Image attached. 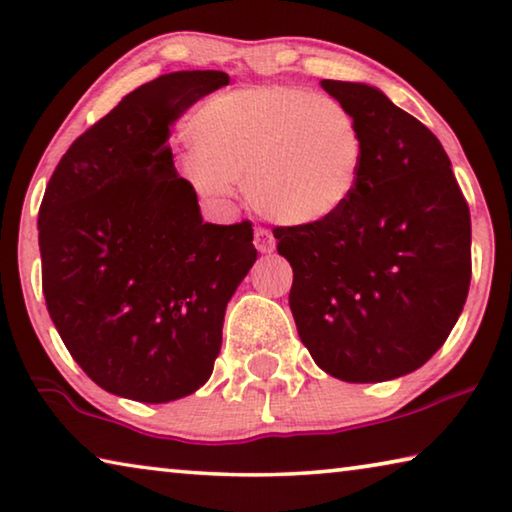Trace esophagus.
I'll return each instance as SVG.
<instances>
[{
	"instance_id": "obj_1",
	"label": "esophagus",
	"mask_w": 512,
	"mask_h": 512,
	"mask_svg": "<svg viewBox=\"0 0 512 512\" xmlns=\"http://www.w3.org/2000/svg\"><path fill=\"white\" fill-rule=\"evenodd\" d=\"M253 243H255V248L259 250V253H273V248H275L273 234L269 230H264V227H257Z\"/></svg>"
}]
</instances>
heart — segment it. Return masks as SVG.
I'll list each match as a JSON object with an SVG mask.
<instances>
[{"instance_id": "1", "label": "heart", "mask_w": 512, "mask_h": 512, "mask_svg": "<svg viewBox=\"0 0 512 512\" xmlns=\"http://www.w3.org/2000/svg\"><path fill=\"white\" fill-rule=\"evenodd\" d=\"M184 175L200 198L225 202L243 182L257 214L280 225L335 216L358 186L364 139L335 97L287 86L216 95L184 125Z\"/></svg>"}]
</instances>
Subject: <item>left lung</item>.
Here are the masks:
<instances>
[{
  "mask_svg": "<svg viewBox=\"0 0 512 512\" xmlns=\"http://www.w3.org/2000/svg\"><path fill=\"white\" fill-rule=\"evenodd\" d=\"M358 118L351 200L323 223L275 227L294 269L300 342L346 383L419 369L456 326L472 280V218L437 136L376 86L323 79Z\"/></svg>",
  "mask_w": 512,
  "mask_h": 512,
  "instance_id": "1",
  "label": "left lung"
}]
</instances>
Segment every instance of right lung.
<instances>
[{"mask_svg": "<svg viewBox=\"0 0 512 512\" xmlns=\"http://www.w3.org/2000/svg\"><path fill=\"white\" fill-rule=\"evenodd\" d=\"M230 84L161 75L70 145L38 212L43 294L72 358L123 399L168 403L207 383L225 307L253 269V225L205 223L177 175L170 125Z\"/></svg>", "mask_w": 512, "mask_h": 512, "instance_id": "add662e5", "label": "right lung"}]
</instances>
